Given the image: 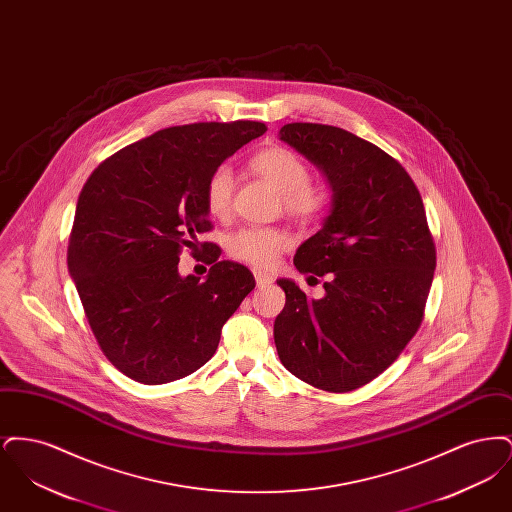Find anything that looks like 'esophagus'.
Listing matches in <instances>:
<instances>
[{"label": "esophagus", "mask_w": 512, "mask_h": 512, "mask_svg": "<svg viewBox=\"0 0 512 512\" xmlns=\"http://www.w3.org/2000/svg\"><path fill=\"white\" fill-rule=\"evenodd\" d=\"M253 274H255V282H257V286H259V288H263V286L272 284V276H268V274H265V272H259V270H255Z\"/></svg>", "instance_id": "esophagus-1"}]
</instances>
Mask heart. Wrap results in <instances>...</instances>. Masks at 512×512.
<instances>
[{"mask_svg":"<svg viewBox=\"0 0 512 512\" xmlns=\"http://www.w3.org/2000/svg\"><path fill=\"white\" fill-rule=\"evenodd\" d=\"M251 171L274 186L284 211L305 224L324 219L334 203V192L328 184L311 180L309 163L288 147L274 146L259 151L251 159ZM234 205V178L226 167H219L205 184V209L211 217L226 220ZM292 245L286 230L274 226H245L228 240V251L245 265L267 270Z\"/></svg>","mask_w":512,"mask_h":512,"instance_id":"1","label":"heart"}]
</instances>
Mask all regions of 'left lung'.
<instances>
[{"mask_svg":"<svg viewBox=\"0 0 512 512\" xmlns=\"http://www.w3.org/2000/svg\"><path fill=\"white\" fill-rule=\"evenodd\" d=\"M280 140L324 171L334 203L293 257L301 274L326 276L324 297L278 280L286 292L274 320L278 357L313 388L357 390L401 355L424 318L436 270L424 203L397 159L343 128L292 122Z\"/></svg>","mask_w":512,"mask_h":512,"instance_id":"1","label":"left lung"}]
</instances>
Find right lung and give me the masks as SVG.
Returning a JSON list of instances; mask_svg holds the SVG:
<instances>
[{"instance_id": "obj_1", "label": "right lung", "mask_w": 512, "mask_h": 512, "mask_svg": "<svg viewBox=\"0 0 512 512\" xmlns=\"http://www.w3.org/2000/svg\"><path fill=\"white\" fill-rule=\"evenodd\" d=\"M265 122H195L159 130L107 157L78 195L69 272L99 349L147 386L180 380L217 351L224 322L255 288L249 268L201 244L209 274L182 278L184 247L213 228L205 184Z\"/></svg>"}]
</instances>
